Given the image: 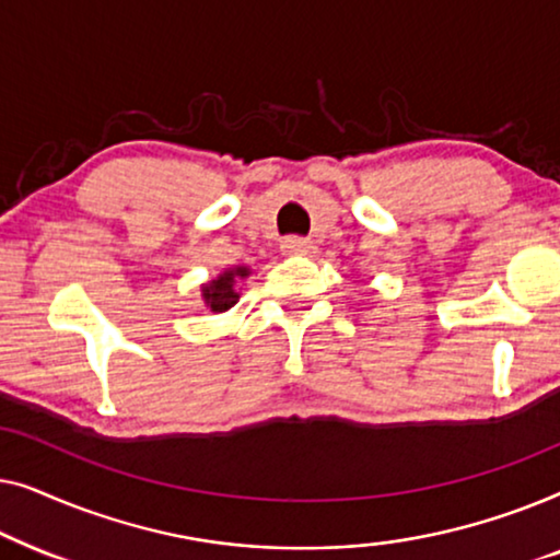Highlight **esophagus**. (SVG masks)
Returning a JSON list of instances; mask_svg holds the SVG:
<instances>
[{"instance_id": "esophagus-1", "label": "esophagus", "mask_w": 560, "mask_h": 560, "mask_svg": "<svg viewBox=\"0 0 560 560\" xmlns=\"http://www.w3.org/2000/svg\"><path fill=\"white\" fill-rule=\"evenodd\" d=\"M280 249L285 252V255H301V252L311 249V242L303 240V236H285L280 244Z\"/></svg>"}]
</instances>
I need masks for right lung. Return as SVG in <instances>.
I'll return each mask as SVG.
<instances>
[{"label":"right lung","mask_w":560,"mask_h":560,"mask_svg":"<svg viewBox=\"0 0 560 560\" xmlns=\"http://www.w3.org/2000/svg\"><path fill=\"white\" fill-rule=\"evenodd\" d=\"M249 270L247 267H234V270H226L224 275H221L219 280H211L209 285L203 288V298L206 303L211 305V311H226L232 308V305L240 301V293L234 290V282L236 278H247Z\"/></svg>","instance_id":"right-lung-1"}]
</instances>
